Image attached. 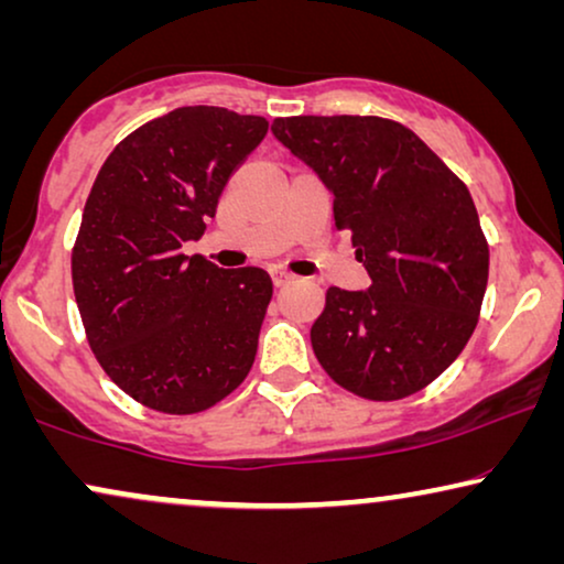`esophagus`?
Returning a JSON list of instances; mask_svg holds the SVG:
<instances>
[{
  "instance_id": "34e87169",
  "label": "esophagus",
  "mask_w": 564,
  "mask_h": 564,
  "mask_svg": "<svg viewBox=\"0 0 564 564\" xmlns=\"http://www.w3.org/2000/svg\"><path fill=\"white\" fill-rule=\"evenodd\" d=\"M295 276H292L290 272H282V269H272V282L274 288H284V284H290Z\"/></svg>"
}]
</instances>
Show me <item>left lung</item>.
Segmentation results:
<instances>
[{
  "instance_id": "obj_1",
  "label": "left lung",
  "mask_w": 564,
  "mask_h": 564,
  "mask_svg": "<svg viewBox=\"0 0 564 564\" xmlns=\"http://www.w3.org/2000/svg\"><path fill=\"white\" fill-rule=\"evenodd\" d=\"M272 133L334 195L369 290L328 288L311 328L321 367L367 400L434 382L480 318L490 251L469 189L413 130L375 115L276 118Z\"/></svg>"
}]
</instances>
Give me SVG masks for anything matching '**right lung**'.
Listing matches in <instances>:
<instances>
[{"label":"right lung","mask_w":564,"mask_h":564,"mask_svg":"<svg viewBox=\"0 0 564 564\" xmlns=\"http://www.w3.org/2000/svg\"><path fill=\"white\" fill-rule=\"evenodd\" d=\"M267 128L226 107H176L122 138L91 184L72 251L76 305L99 367L159 413L207 411L257 357L269 274L182 246L205 234Z\"/></svg>","instance_id":"1"}]
</instances>
